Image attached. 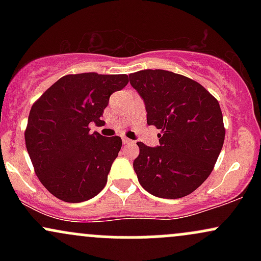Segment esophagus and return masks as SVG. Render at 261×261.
<instances>
[{"label": "esophagus", "instance_id": "obj_1", "mask_svg": "<svg viewBox=\"0 0 261 261\" xmlns=\"http://www.w3.org/2000/svg\"><path fill=\"white\" fill-rule=\"evenodd\" d=\"M134 141H131V140H128V139H126V137H122V143H124V145H130V143H133Z\"/></svg>", "mask_w": 261, "mask_h": 261}]
</instances>
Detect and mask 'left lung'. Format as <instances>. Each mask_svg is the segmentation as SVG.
I'll use <instances>...</instances> for the list:
<instances>
[{
    "instance_id": "1",
    "label": "left lung",
    "mask_w": 261,
    "mask_h": 261,
    "mask_svg": "<svg viewBox=\"0 0 261 261\" xmlns=\"http://www.w3.org/2000/svg\"><path fill=\"white\" fill-rule=\"evenodd\" d=\"M128 77L145 103L147 124L163 133L157 147L137 142L134 169L141 187L163 199L187 196L211 174L222 149L226 133L220 104L181 74L143 70Z\"/></svg>"
}]
</instances>
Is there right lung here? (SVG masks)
<instances>
[{
	"label": "right lung",
	"instance_id": "obj_1",
	"mask_svg": "<svg viewBox=\"0 0 261 261\" xmlns=\"http://www.w3.org/2000/svg\"><path fill=\"white\" fill-rule=\"evenodd\" d=\"M127 74H67L33 104L24 137L39 180L54 196L82 202L103 190L121 148L119 136L89 133Z\"/></svg>",
	"mask_w": 261,
	"mask_h": 261
}]
</instances>
